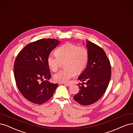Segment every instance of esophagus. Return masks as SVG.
Masks as SVG:
<instances>
[{
	"mask_svg": "<svg viewBox=\"0 0 133 133\" xmlns=\"http://www.w3.org/2000/svg\"><path fill=\"white\" fill-rule=\"evenodd\" d=\"M63 84H66V85H68V86H70V85H71V83H64Z\"/></svg>",
	"mask_w": 133,
	"mask_h": 133,
	"instance_id": "34e87169",
	"label": "esophagus"
}]
</instances>
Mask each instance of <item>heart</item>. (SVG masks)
<instances>
[{
  "instance_id": "heart-1",
  "label": "heart",
  "mask_w": 133,
  "mask_h": 133,
  "mask_svg": "<svg viewBox=\"0 0 133 133\" xmlns=\"http://www.w3.org/2000/svg\"><path fill=\"white\" fill-rule=\"evenodd\" d=\"M56 55L50 54L47 63L53 72L57 71L60 67L61 61L64 62V69L54 76L55 81L66 83L74 77L76 72L80 74L85 69L88 60V51L85 47H79L76 44L67 42L59 46L55 51Z\"/></svg>"
}]
</instances>
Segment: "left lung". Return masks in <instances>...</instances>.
Instances as JSON below:
<instances>
[{"label":"left lung","instance_id":"1","mask_svg":"<svg viewBox=\"0 0 133 133\" xmlns=\"http://www.w3.org/2000/svg\"><path fill=\"white\" fill-rule=\"evenodd\" d=\"M88 60L86 68L78 77L79 92L74 98L79 104L88 105L97 102L104 95L111 77V66L104 51L87 41ZM85 85H84V84Z\"/></svg>","mask_w":133,"mask_h":133}]
</instances>
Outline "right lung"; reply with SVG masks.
Segmentation results:
<instances>
[{
    "mask_svg": "<svg viewBox=\"0 0 133 133\" xmlns=\"http://www.w3.org/2000/svg\"><path fill=\"white\" fill-rule=\"evenodd\" d=\"M59 42L52 38L40 39L27 45L16 57V85L21 95L33 103L41 104L49 100L58 86L48 81L51 75L47 58Z\"/></svg>",
    "mask_w": 133,
    "mask_h": 133,
    "instance_id": "right-lung-1",
    "label": "right lung"
}]
</instances>
